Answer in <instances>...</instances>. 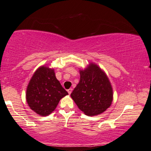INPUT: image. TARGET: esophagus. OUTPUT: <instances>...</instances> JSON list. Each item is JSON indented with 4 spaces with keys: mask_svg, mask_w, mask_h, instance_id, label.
<instances>
[{
    "mask_svg": "<svg viewBox=\"0 0 151 151\" xmlns=\"http://www.w3.org/2000/svg\"><path fill=\"white\" fill-rule=\"evenodd\" d=\"M72 92H73V89H72V88H70V89H68V92L69 94H70Z\"/></svg>",
    "mask_w": 151,
    "mask_h": 151,
    "instance_id": "obj_1",
    "label": "esophagus"
}]
</instances>
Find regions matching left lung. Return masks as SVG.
I'll return each instance as SVG.
<instances>
[{
	"mask_svg": "<svg viewBox=\"0 0 151 151\" xmlns=\"http://www.w3.org/2000/svg\"><path fill=\"white\" fill-rule=\"evenodd\" d=\"M70 96L86 115L94 116L109 107L113 91L105 73L94 63H90L88 68L80 71L79 83Z\"/></svg>",
	"mask_w": 151,
	"mask_h": 151,
	"instance_id": "obj_1",
	"label": "left lung"
}]
</instances>
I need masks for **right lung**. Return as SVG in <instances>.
<instances>
[{
    "label": "right lung",
    "mask_w": 151,
    "mask_h": 151,
    "mask_svg": "<svg viewBox=\"0 0 151 151\" xmlns=\"http://www.w3.org/2000/svg\"><path fill=\"white\" fill-rule=\"evenodd\" d=\"M68 94L57 79L54 70L42 66L35 71L29 82L26 99L31 109L46 116L51 114L61 99Z\"/></svg>",
    "instance_id": "add662e5"
}]
</instances>
